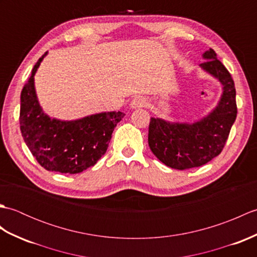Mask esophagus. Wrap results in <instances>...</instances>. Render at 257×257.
<instances>
[{
	"label": "esophagus",
	"instance_id": "34e87169",
	"mask_svg": "<svg viewBox=\"0 0 257 257\" xmlns=\"http://www.w3.org/2000/svg\"><path fill=\"white\" fill-rule=\"evenodd\" d=\"M132 108H143L147 106V99L143 96H137L135 97L132 103H130Z\"/></svg>",
	"mask_w": 257,
	"mask_h": 257
}]
</instances>
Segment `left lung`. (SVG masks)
<instances>
[{
	"mask_svg": "<svg viewBox=\"0 0 257 257\" xmlns=\"http://www.w3.org/2000/svg\"><path fill=\"white\" fill-rule=\"evenodd\" d=\"M203 57L207 61L201 66L223 85L219 106L193 124L150 119L148 143L152 154L166 166L178 170L201 167L219 156L236 119V91L231 74L212 48L203 54Z\"/></svg>",
	"mask_w": 257,
	"mask_h": 257,
	"instance_id": "left-lung-1",
	"label": "left lung"
}]
</instances>
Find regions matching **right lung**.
Here are the masks:
<instances>
[{"instance_id": "add662e5", "label": "right lung", "mask_w": 257, "mask_h": 257, "mask_svg": "<svg viewBox=\"0 0 257 257\" xmlns=\"http://www.w3.org/2000/svg\"><path fill=\"white\" fill-rule=\"evenodd\" d=\"M43 55L21 92L20 128L33 157L48 171L79 173L106 154L111 134L124 116L121 111L92 114L75 121L52 119L36 99L34 75Z\"/></svg>"}]
</instances>
